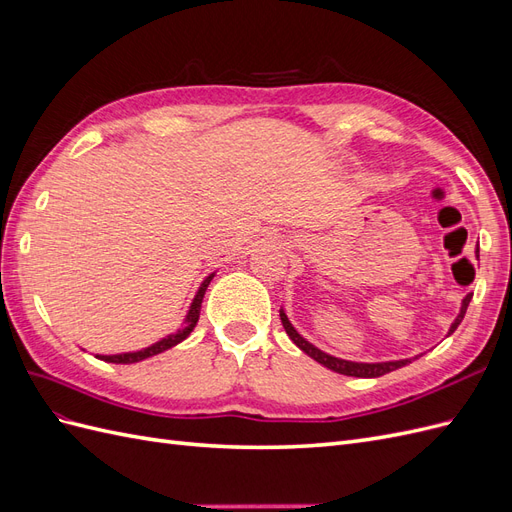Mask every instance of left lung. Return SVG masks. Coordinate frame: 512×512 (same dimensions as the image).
Segmentation results:
<instances>
[{"label":"left lung","mask_w":512,"mask_h":512,"mask_svg":"<svg viewBox=\"0 0 512 512\" xmlns=\"http://www.w3.org/2000/svg\"><path fill=\"white\" fill-rule=\"evenodd\" d=\"M476 256H478V250H476ZM470 299H472V292L468 294L466 299H463L461 312H459V316L455 318L453 327H451V331H448V335L455 333V329H457L459 324H461L463 316H466V309H468V305H470ZM280 318H282V324H284V329H286L288 337L292 339L294 344H297V346H299L307 356H312L314 361H318L320 365H324V367H329V369L337 371V374L354 376V378H378V376L389 374V371H395V369H399V367H404V365H408V363H410V361H389V363H352V361H344V359H335V356H331V354H327V352H322V350H318L316 346H312L309 342H305V339H303L297 331H294V327H292L290 320L286 318V314H284V312H280Z\"/></svg>","instance_id":"1"}]
</instances>
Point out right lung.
<instances>
[{
    "label": "right lung",
    "mask_w": 512,
    "mask_h": 512,
    "mask_svg": "<svg viewBox=\"0 0 512 512\" xmlns=\"http://www.w3.org/2000/svg\"><path fill=\"white\" fill-rule=\"evenodd\" d=\"M211 280H213V275H209L207 280L203 282V286H200V290L196 292L194 303H192L190 312H188V320H185V322H188V327H185L183 331H179V333H175V335H168V337H164V339H162V342L153 344V346H149V348H145V350H141V352H128V354H111V356H98V359H102V361H108V363H138V361L147 359V356L160 354V352H164V350H168V348L177 346L179 342H183V339L188 337V335L192 333V329L196 327V322H198V314H200V303H203L205 290H207V286H209V282H211Z\"/></svg>",
    "instance_id": "1"
}]
</instances>
